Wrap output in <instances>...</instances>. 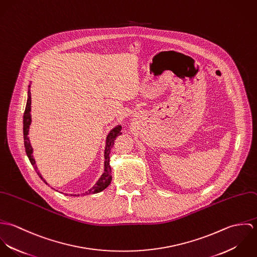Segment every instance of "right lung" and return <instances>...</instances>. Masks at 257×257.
<instances>
[{
	"label": "right lung",
	"mask_w": 257,
	"mask_h": 257,
	"mask_svg": "<svg viewBox=\"0 0 257 257\" xmlns=\"http://www.w3.org/2000/svg\"><path fill=\"white\" fill-rule=\"evenodd\" d=\"M32 96H31V85L29 86V90H28V101H27V106H26V110L24 113V141H25V148H26V152L27 155L32 163V165L34 166L35 170L37 171V175L43 180V182L47 184V182L42 178L41 174L39 173V171H37V166L36 164V160L34 158L33 155V147L30 142V138H29V131H30V125L32 123V115H31V110H32ZM121 125H116L114 126L109 135L107 136V140H106V147H105V167H104V173L102 174V176L100 177V179L97 181V183L95 184L90 190H88V192L83 193L82 195H89V194H96L99 193L103 190H105L111 181V171H110V149L113 146L114 140L116 139V137L121 135ZM48 185V184H47ZM72 196V195H71ZM73 196H79L78 195H73Z\"/></svg>",
	"instance_id": "obj_1"
}]
</instances>
